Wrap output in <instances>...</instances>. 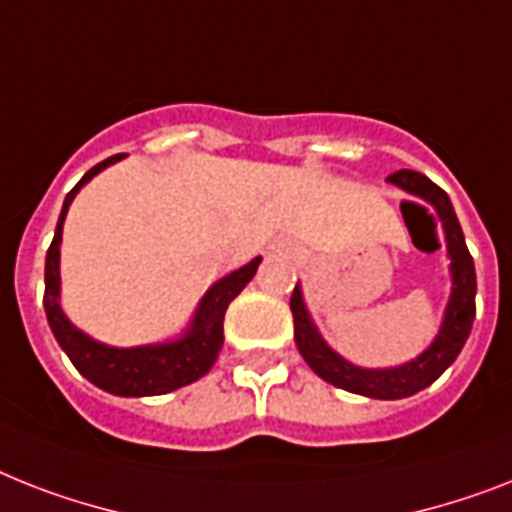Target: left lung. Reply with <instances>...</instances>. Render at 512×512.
I'll use <instances>...</instances> for the list:
<instances>
[{"label":"left lung","mask_w":512,"mask_h":512,"mask_svg":"<svg viewBox=\"0 0 512 512\" xmlns=\"http://www.w3.org/2000/svg\"><path fill=\"white\" fill-rule=\"evenodd\" d=\"M389 181L413 197L402 202V213H410L413 207H423V210L434 207L439 220H442L444 234H447V249H450L452 260V297L450 305H447V315H444L442 331L434 339V344L418 360L400 365V368H386V371L357 368V365L336 355L323 342L321 334L315 331L313 321L307 318V310L302 305L299 286H294L292 302H289L294 315V342H297L307 365L328 384L339 386L344 392L373 397V400H402V397L418 394L421 389L434 384L436 378L455 363V357L460 355L465 339L471 334L473 318H476V268H473L471 252L465 247L463 228H460L458 215L452 210L447 191L439 189L431 178L415 173V170H397L389 176Z\"/></svg>","instance_id":"8db88e82"}]
</instances>
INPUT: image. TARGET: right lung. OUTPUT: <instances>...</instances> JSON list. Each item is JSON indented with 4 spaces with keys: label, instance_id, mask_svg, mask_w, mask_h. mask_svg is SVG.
Returning a JSON list of instances; mask_svg holds the SVG:
<instances>
[{
    "label": "right lung",
    "instance_id": "1",
    "mask_svg": "<svg viewBox=\"0 0 512 512\" xmlns=\"http://www.w3.org/2000/svg\"><path fill=\"white\" fill-rule=\"evenodd\" d=\"M123 155L107 157L99 162L78 181L65 197L60 220L54 228V239L47 249V268H44V310L52 328L54 339L60 344L70 363L76 365L78 373L86 376L94 386L105 389L118 397H152V394H168L173 389L197 381L205 376L213 363L218 360V352L223 347V318L231 305V299L242 292L257 273L260 257L244 268L234 270L231 276L220 278L218 284L205 294L199 302V310L194 315V323L186 331L184 339L170 344H157V347H134V350H115L105 344L94 342L89 336L78 331L73 323L62 315L60 310V242H62V220L68 213L70 202L78 194L89 178H94L99 170L118 162Z\"/></svg>",
    "mask_w": 512,
    "mask_h": 512
}]
</instances>
